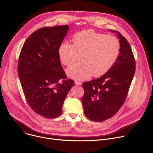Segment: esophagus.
Listing matches in <instances>:
<instances>
[{
	"instance_id": "1",
	"label": "esophagus",
	"mask_w": 153,
	"mask_h": 153,
	"mask_svg": "<svg viewBox=\"0 0 153 153\" xmlns=\"http://www.w3.org/2000/svg\"><path fill=\"white\" fill-rule=\"evenodd\" d=\"M74 83H75V85H81L82 84V82H80L78 80H76Z\"/></svg>"
}]
</instances>
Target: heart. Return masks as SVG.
Wrapping results in <instances>:
<instances>
[{
  "label": "heart",
  "instance_id": "b5f03b06",
  "mask_svg": "<svg viewBox=\"0 0 153 153\" xmlns=\"http://www.w3.org/2000/svg\"><path fill=\"white\" fill-rule=\"evenodd\" d=\"M73 42V45L62 42L58 54L65 66L71 65L81 56L82 63L74 64L67 70L68 76L77 80L104 75L113 66L120 51V43L116 37L92 29L76 33Z\"/></svg>",
  "mask_w": 153,
  "mask_h": 153
}]
</instances>
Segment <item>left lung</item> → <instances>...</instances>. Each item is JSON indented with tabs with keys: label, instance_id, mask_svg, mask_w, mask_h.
I'll return each mask as SVG.
<instances>
[{
	"label": "left lung",
	"instance_id": "obj_1",
	"mask_svg": "<svg viewBox=\"0 0 153 153\" xmlns=\"http://www.w3.org/2000/svg\"><path fill=\"white\" fill-rule=\"evenodd\" d=\"M120 51L111 68L100 78L82 84V102L85 115L94 122L113 117L120 110L127 97L136 71V61L128 40L119 32Z\"/></svg>",
	"mask_w": 153,
	"mask_h": 153
}]
</instances>
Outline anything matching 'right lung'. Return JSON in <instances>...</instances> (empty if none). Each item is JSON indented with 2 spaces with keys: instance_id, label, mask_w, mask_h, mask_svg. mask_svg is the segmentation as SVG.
<instances>
[{
  "instance_id": "obj_1",
  "label": "right lung",
  "mask_w": 153,
  "mask_h": 153,
  "mask_svg": "<svg viewBox=\"0 0 153 153\" xmlns=\"http://www.w3.org/2000/svg\"><path fill=\"white\" fill-rule=\"evenodd\" d=\"M68 29L66 25L41 28L29 36L20 53L17 71L26 100L45 118L62 114L64 100L74 85L67 79L58 54Z\"/></svg>"
}]
</instances>
